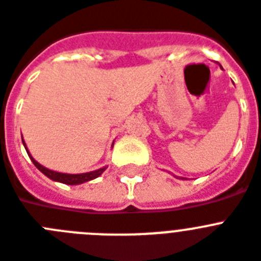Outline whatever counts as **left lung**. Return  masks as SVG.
I'll return each instance as SVG.
<instances>
[{"label":"left lung","mask_w":261,"mask_h":261,"mask_svg":"<svg viewBox=\"0 0 261 261\" xmlns=\"http://www.w3.org/2000/svg\"><path fill=\"white\" fill-rule=\"evenodd\" d=\"M179 179H185V178H179Z\"/></svg>","instance_id":"8db88e82"}]
</instances>
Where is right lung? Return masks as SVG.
<instances>
[{
    "label": "right lung",
    "mask_w": 261,
    "mask_h": 261,
    "mask_svg": "<svg viewBox=\"0 0 261 261\" xmlns=\"http://www.w3.org/2000/svg\"><path fill=\"white\" fill-rule=\"evenodd\" d=\"M22 143L26 148V152L29 155V158L32 159V162L34 163L37 168H38L39 171L42 172L43 175H46L47 178L51 179L54 181H60V183H63V185H70V186H75V185H82V183H86V181L93 180V179L98 178L99 175L103 174V171L107 168V166L102 168H98L95 171H90V172H85V174H65V172H58V171H53V170H49V168L43 167L42 164H39L38 162L34 159V158L30 155L29 150L26 147L25 141L22 139Z\"/></svg>",
    "instance_id": "add662e5"
}]
</instances>
